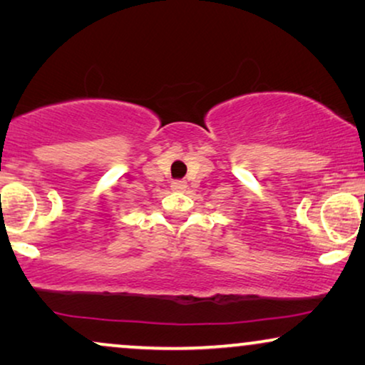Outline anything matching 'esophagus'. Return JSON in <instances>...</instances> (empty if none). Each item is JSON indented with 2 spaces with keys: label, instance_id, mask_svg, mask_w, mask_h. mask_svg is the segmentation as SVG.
I'll use <instances>...</instances> for the list:
<instances>
[{
  "label": "esophagus",
  "instance_id": "esophagus-1",
  "mask_svg": "<svg viewBox=\"0 0 365 365\" xmlns=\"http://www.w3.org/2000/svg\"><path fill=\"white\" fill-rule=\"evenodd\" d=\"M171 189H173V191H178V192H184L187 189V182L186 181H173Z\"/></svg>",
  "mask_w": 365,
  "mask_h": 365
}]
</instances>
